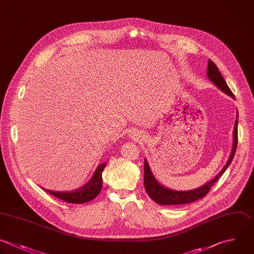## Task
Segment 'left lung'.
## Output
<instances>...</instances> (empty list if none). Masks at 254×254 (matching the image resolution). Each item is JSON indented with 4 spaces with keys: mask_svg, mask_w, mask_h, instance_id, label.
Segmentation results:
<instances>
[{
    "mask_svg": "<svg viewBox=\"0 0 254 254\" xmlns=\"http://www.w3.org/2000/svg\"><path fill=\"white\" fill-rule=\"evenodd\" d=\"M208 78L223 92L230 95L231 97H234L233 93L227 86L225 80L223 79L221 73L219 72L217 66L214 64L212 61H208L207 64V72H206ZM238 117V116H237ZM237 146V118L234 124V131H233V146L232 151L230 154V157L228 159V162L223 167V169L220 171V173L210 182L206 183L204 186L192 190H187V191H177L170 189H167L160 185L154 178L150 167L148 165V162L145 160L144 164V186L147 193L149 196L157 203L164 204V205H176V204H184V203H190L192 201H195L196 199H199L203 197L210 190L211 186L220 178V176L225 172L227 167L230 165Z\"/></svg>",
    "mask_w": 254,
    "mask_h": 254,
    "instance_id": "1",
    "label": "left lung"
}]
</instances>
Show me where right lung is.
<instances>
[{
  "label": "right lung",
  "instance_id": "1",
  "mask_svg": "<svg viewBox=\"0 0 254 254\" xmlns=\"http://www.w3.org/2000/svg\"><path fill=\"white\" fill-rule=\"evenodd\" d=\"M107 163L100 164L93 177L90 179V181L83 187L71 190V191H54V190H48L46 191L52 193L56 197H59L60 199H63L69 203H84L87 202L94 197L98 195V193L101 190L102 188V171L104 170Z\"/></svg>",
  "mask_w": 254,
  "mask_h": 254
}]
</instances>
